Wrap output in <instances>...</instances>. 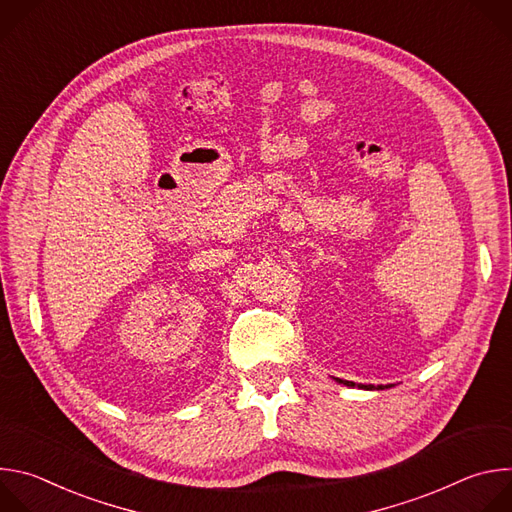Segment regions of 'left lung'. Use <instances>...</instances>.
Here are the masks:
<instances>
[{"instance_id":"8db88e82","label":"left lung","mask_w":512,"mask_h":512,"mask_svg":"<svg viewBox=\"0 0 512 512\" xmlns=\"http://www.w3.org/2000/svg\"><path fill=\"white\" fill-rule=\"evenodd\" d=\"M338 383H344V385H348V387H354V383L352 381H342V379H338ZM360 389H375V387H371V385H358ZM377 389H385V387H377Z\"/></svg>"}]
</instances>
